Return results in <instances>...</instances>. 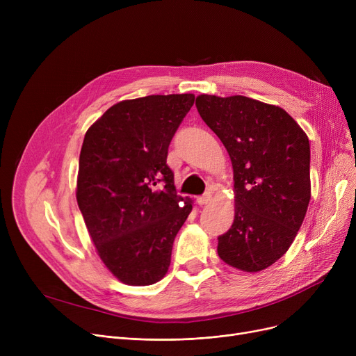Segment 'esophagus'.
I'll return each instance as SVG.
<instances>
[{
	"instance_id": "obj_1",
	"label": "esophagus",
	"mask_w": 356,
	"mask_h": 356,
	"mask_svg": "<svg viewBox=\"0 0 356 356\" xmlns=\"http://www.w3.org/2000/svg\"><path fill=\"white\" fill-rule=\"evenodd\" d=\"M211 200H212V195H211L209 192L204 193L203 196H199V197H197V203L200 204V207H203V204H208Z\"/></svg>"
}]
</instances>
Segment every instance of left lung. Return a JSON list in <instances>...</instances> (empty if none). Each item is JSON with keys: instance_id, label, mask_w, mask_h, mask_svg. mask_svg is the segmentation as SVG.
Wrapping results in <instances>:
<instances>
[{"instance_id": "obj_1", "label": "left lung", "mask_w": 356, "mask_h": 356, "mask_svg": "<svg viewBox=\"0 0 356 356\" xmlns=\"http://www.w3.org/2000/svg\"><path fill=\"white\" fill-rule=\"evenodd\" d=\"M196 108L234 168L235 218L218 236V255L242 271L264 270L287 252L306 216L309 138L284 109L242 95H200Z\"/></svg>"}]
</instances>
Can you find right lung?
Here are the masks:
<instances>
[{"label": "right lung", "mask_w": 356, "mask_h": 356, "mask_svg": "<svg viewBox=\"0 0 356 356\" xmlns=\"http://www.w3.org/2000/svg\"><path fill=\"white\" fill-rule=\"evenodd\" d=\"M195 102L192 93L112 105L85 134L76 199L106 268L129 286H149L170 266L175 238L192 211L176 193L168 145ZM161 182L165 189L155 186Z\"/></svg>", "instance_id": "add662e5"}]
</instances>
